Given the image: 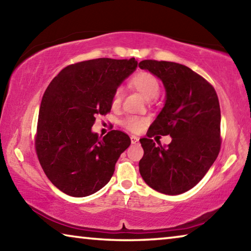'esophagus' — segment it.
I'll return each instance as SVG.
<instances>
[{
	"label": "esophagus",
	"instance_id": "esophagus-1",
	"mask_svg": "<svg viewBox=\"0 0 251 251\" xmlns=\"http://www.w3.org/2000/svg\"><path fill=\"white\" fill-rule=\"evenodd\" d=\"M138 141H139V138L137 137V136H134V135L130 136V142H131V144H136Z\"/></svg>",
	"mask_w": 251,
	"mask_h": 251
}]
</instances>
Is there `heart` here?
<instances>
[{"label":"heart","instance_id":"b5f03b06","mask_svg":"<svg viewBox=\"0 0 251 251\" xmlns=\"http://www.w3.org/2000/svg\"><path fill=\"white\" fill-rule=\"evenodd\" d=\"M130 84L135 90H137L139 93H141L142 96L144 99L150 100L155 99V97L158 95L160 86H159V82L154 75L148 73V72H141V73L136 74L133 78L130 79ZM121 99H122V90L118 88V90L115 91L112 99V105L114 107L120 105L121 103ZM145 118L142 117H137V116H130L127 117L124 121V126L127 129H129L131 131H139L143 129L144 125H145Z\"/></svg>","mask_w":251,"mask_h":251}]
</instances>
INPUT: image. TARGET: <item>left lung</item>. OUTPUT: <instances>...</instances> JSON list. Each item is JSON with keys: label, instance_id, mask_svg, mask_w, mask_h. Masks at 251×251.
<instances>
[{"label": "left lung", "instance_id": "1", "mask_svg": "<svg viewBox=\"0 0 251 251\" xmlns=\"http://www.w3.org/2000/svg\"><path fill=\"white\" fill-rule=\"evenodd\" d=\"M142 70L159 78L166 91L164 107L139 139L144 150L139 173L146 184L165 195L196 186L220 151V107L214 87L189 67L145 59ZM171 134L168 147H156L151 135Z\"/></svg>", "mask_w": 251, "mask_h": 251}]
</instances>
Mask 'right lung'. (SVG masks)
Wrapping results in <instances>:
<instances>
[{
	"label": "right lung",
	"mask_w": 251,
	"mask_h": 251,
	"mask_svg": "<svg viewBox=\"0 0 251 251\" xmlns=\"http://www.w3.org/2000/svg\"><path fill=\"white\" fill-rule=\"evenodd\" d=\"M137 64L135 58L79 62L63 69L46 88L35 148L45 175L61 192L86 197L110 180L130 138L121 130L100 138L92 127L97 114L109 112L114 93Z\"/></svg>",
	"instance_id": "obj_1"
}]
</instances>
